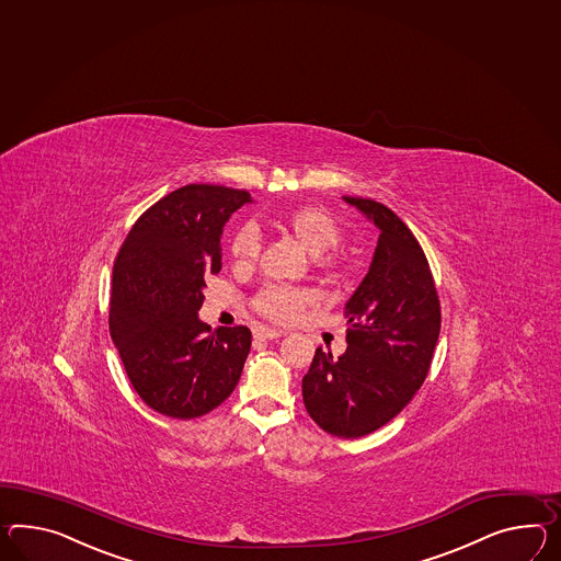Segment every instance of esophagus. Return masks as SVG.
<instances>
[{"mask_svg":"<svg viewBox=\"0 0 561 561\" xmlns=\"http://www.w3.org/2000/svg\"><path fill=\"white\" fill-rule=\"evenodd\" d=\"M253 336H255V341H275L282 336V330L261 329L260 327V329L253 330Z\"/></svg>","mask_w":561,"mask_h":561,"instance_id":"1","label":"esophagus"}]
</instances>
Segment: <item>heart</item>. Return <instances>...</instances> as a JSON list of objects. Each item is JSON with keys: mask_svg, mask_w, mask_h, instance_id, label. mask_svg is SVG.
I'll list each match as a JSON object with an SVG mask.
<instances>
[{"mask_svg": "<svg viewBox=\"0 0 561 561\" xmlns=\"http://www.w3.org/2000/svg\"><path fill=\"white\" fill-rule=\"evenodd\" d=\"M282 231L291 234L312 255H322L341 241V225L320 206H298L277 220ZM229 255L237 267H251L260 255V237L249 227L234 232ZM318 304V294L310 287L265 286L253 298V310L275 324H291L308 308Z\"/></svg>", "mask_w": 561, "mask_h": 561, "instance_id": "b5f03b06", "label": "heart"}]
</instances>
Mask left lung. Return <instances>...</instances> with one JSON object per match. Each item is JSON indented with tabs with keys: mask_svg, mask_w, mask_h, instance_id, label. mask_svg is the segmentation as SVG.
<instances>
[{
	"mask_svg": "<svg viewBox=\"0 0 561 561\" xmlns=\"http://www.w3.org/2000/svg\"><path fill=\"white\" fill-rule=\"evenodd\" d=\"M379 227L369 274L346 301V351L316 348L301 379L304 405L324 432L363 437L391 422L427 377L439 298L420 241L391 208L344 196Z\"/></svg>",
	"mask_w": 561,
	"mask_h": 561,
	"instance_id": "1",
	"label": "left lung"
}]
</instances>
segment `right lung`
Listing matches in <instances>:
<instances>
[{
    "mask_svg": "<svg viewBox=\"0 0 561 561\" xmlns=\"http://www.w3.org/2000/svg\"><path fill=\"white\" fill-rule=\"evenodd\" d=\"M245 203L247 191L182 186L136 220L113 263L111 339L137 396L168 417L219 408L245 365L251 330L198 320L205 279L222 267V227Z\"/></svg>",
    "mask_w": 561,
    "mask_h": 561,
    "instance_id": "right-lung-1",
    "label": "right lung"
}]
</instances>
